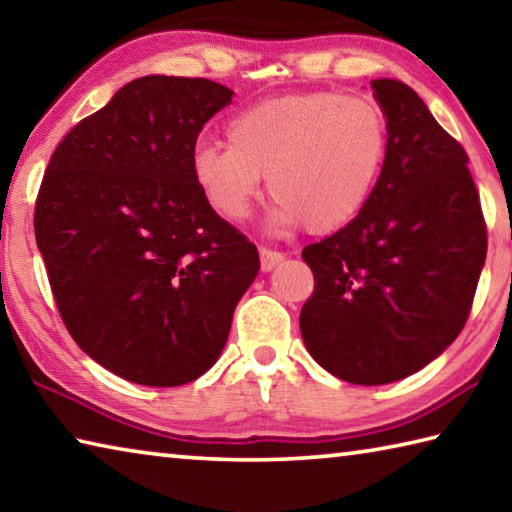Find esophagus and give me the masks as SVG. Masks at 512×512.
<instances>
[{"instance_id":"34e87169","label":"esophagus","mask_w":512,"mask_h":512,"mask_svg":"<svg viewBox=\"0 0 512 512\" xmlns=\"http://www.w3.org/2000/svg\"><path fill=\"white\" fill-rule=\"evenodd\" d=\"M282 259H284V255L280 253V250H273L266 246L259 248V262H262V271H271V268L280 264Z\"/></svg>"}]
</instances>
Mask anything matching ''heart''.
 I'll return each mask as SVG.
<instances>
[{
    "mask_svg": "<svg viewBox=\"0 0 512 512\" xmlns=\"http://www.w3.org/2000/svg\"><path fill=\"white\" fill-rule=\"evenodd\" d=\"M228 146L201 144L192 171L205 203L225 221L246 219L266 176L271 223L341 230L366 207L384 169L391 128L366 94L289 92L230 119Z\"/></svg>",
    "mask_w": 512,
    "mask_h": 512,
    "instance_id": "b5f03b06",
    "label": "heart"
}]
</instances>
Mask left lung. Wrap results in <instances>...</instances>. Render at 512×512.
Here are the masks:
<instances>
[{"label":"left lung","mask_w":512,"mask_h":512,"mask_svg":"<svg viewBox=\"0 0 512 512\" xmlns=\"http://www.w3.org/2000/svg\"><path fill=\"white\" fill-rule=\"evenodd\" d=\"M391 142L366 207L302 259L314 293L300 332L320 366L379 386L427 366L461 334L488 253V230L465 149L418 92L370 83Z\"/></svg>","instance_id":"1"}]
</instances>
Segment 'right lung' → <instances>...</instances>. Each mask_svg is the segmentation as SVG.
<instances>
[{
    "label": "right lung",
    "instance_id": "1",
    "mask_svg": "<svg viewBox=\"0 0 512 512\" xmlns=\"http://www.w3.org/2000/svg\"><path fill=\"white\" fill-rule=\"evenodd\" d=\"M232 101L207 79L142 76L56 146L33 212L76 345L142 386L214 366L259 271L253 241L198 192V133Z\"/></svg>",
    "mask_w": 512,
    "mask_h": 512
}]
</instances>
